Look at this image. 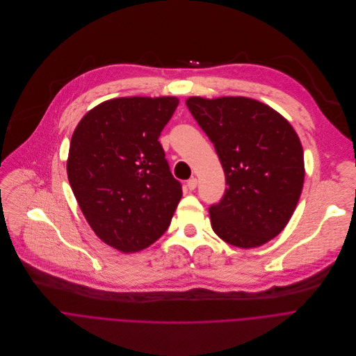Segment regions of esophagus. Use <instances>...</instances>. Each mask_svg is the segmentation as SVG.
<instances>
[{
  "mask_svg": "<svg viewBox=\"0 0 356 356\" xmlns=\"http://www.w3.org/2000/svg\"><path fill=\"white\" fill-rule=\"evenodd\" d=\"M186 186L189 191H193L196 186H197V179L196 178H191L188 182H186Z\"/></svg>",
  "mask_w": 356,
  "mask_h": 356,
  "instance_id": "1",
  "label": "esophagus"
}]
</instances>
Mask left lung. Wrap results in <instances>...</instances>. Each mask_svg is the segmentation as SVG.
Listing matches in <instances>:
<instances>
[{"label":"left lung","instance_id":"obj_1","mask_svg":"<svg viewBox=\"0 0 356 356\" xmlns=\"http://www.w3.org/2000/svg\"><path fill=\"white\" fill-rule=\"evenodd\" d=\"M186 106L215 146L226 191L210 204L211 229L226 243L254 248L291 220L305 182L303 147L291 123L244 97H191Z\"/></svg>","mask_w":356,"mask_h":356}]
</instances>
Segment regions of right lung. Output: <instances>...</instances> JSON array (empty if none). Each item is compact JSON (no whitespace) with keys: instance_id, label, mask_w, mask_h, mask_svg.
Wrapping results in <instances>:
<instances>
[{"instance_id":"add662e5","label":"right lung","mask_w":356,"mask_h":356,"mask_svg":"<svg viewBox=\"0 0 356 356\" xmlns=\"http://www.w3.org/2000/svg\"><path fill=\"white\" fill-rule=\"evenodd\" d=\"M178 104L175 97L105 101L71 137V189L95 234L122 252L156 243L181 200V182L159 141Z\"/></svg>"}]
</instances>
